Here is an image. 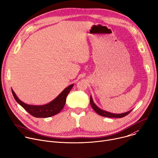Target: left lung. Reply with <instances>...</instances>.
Masks as SVG:
<instances>
[{
	"label": "left lung",
	"mask_w": 158,
	"mask_h": 158,
	"mask_svg": "<svg viewBox=\"0 0 158 158\" xmlns=\"http://www.w3.org/2000/svg\"><path fill=\"white\" fill-rule=\"evenodd\" d=\"M90 104H91V107L93 108V109L98 114H99V115L103 116V117H109V118H122V117H125L126 115H127V114H128V113H130V112L132 111V110H130V111H127V112L123 113L117 114V113H110V112H108V111H107L103 110H102V109H100V108H98V107L95 105V103H94L93 100V98H92L91 96V98H90Z\"/></svg>",
	"instance_id": "8db88e82"
}]
</instances>
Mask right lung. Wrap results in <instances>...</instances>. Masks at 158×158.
<instances>
[{"label": "right lung", "instance_id": "right-lung-1", "mask_svg": "<svg viewBox=\"0 0 158 158\" xmlns=\"http://www.w3.org/2000/svg\"><path fill=\"white\" fill-rule=\"evenodd\" d=\"M73 86L74 84L69 85L52 102L44 105H31L24 103L18 98L12 89L11 91L16 101L32 116L36 118H48L58 114L63 109L66 102V98Z\"/></svg>", "mask_w": 158, "mask_h": 158}]
</instances>
